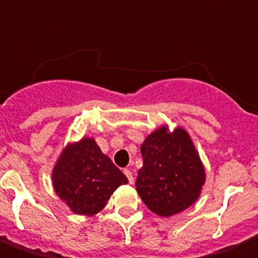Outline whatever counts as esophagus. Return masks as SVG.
<instances>
[{"label":"esophagus","instance_id":"obj_1","mask_svg":"<svg viewBox=\"0 0 258 258\" xmlns=\"http://www.w3.org/2000/svg\"><path fill=\"white\" fill-rule=\"evenodd\" d=\"M124 174H126L127 179H128L130 184H132V183H134V176H132V172L130 171L128 169H126V170H124Z\"/></svg>","mask_w":258,"mask_h":258}]
</instances>
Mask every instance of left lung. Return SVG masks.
Listing matches in <instances>:
<instances>
[{"label":"left lung","instance_id":"left-lung-1","mask_svg":"<svg viewBox=\"0 0 258 258\" xmlns=\"http://www.w3.org/2000/svg\"><path fill=\"white\" fill-rule=\"evenodd\" d=\"M142 156L135 184L148 209L171 217L196 203L205 183V169L183 127L157 128L145 138Z\"/></svg>","mask_w":258,"mask_h":258}]
</instances>
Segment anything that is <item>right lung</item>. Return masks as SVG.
<instances>
[{
	"instance_id": "add662e5",
	"label": "right lung",
	"mask_w": 258,
	"mask_h": 258,
	"mask_svg": "<svg viewBox=\"0 0 258 258\" xmlns=\"http://www.w3.org/2000/svg\"><path fill=\"white\" fill-rule=\"evenodd\" d=\"M51 182L57 196L75 214L95 216L128 179L102 153L95 139L83 138L63 148L51 171Z\"/></svg>"
}]
</instances>
